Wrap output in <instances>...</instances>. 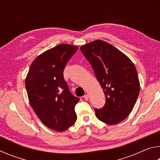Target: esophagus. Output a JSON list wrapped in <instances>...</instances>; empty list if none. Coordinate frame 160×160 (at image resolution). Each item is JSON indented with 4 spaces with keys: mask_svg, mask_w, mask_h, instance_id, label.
Masks as SVG:
<instances>
[{
    "mask_svg": "<svg viewBox=\"0 0 160 160\" xmlns=\"http://www.w3.org/2000/svg\"><path fill=\"white\" fill-rule=\"evenodd\" d=\"M84 98H85V99L88 101V100H89V98H90V96H89L88 94H85V95L84 96Z\"/></svg>",
    "mask_w": 160,
    "mask_h": 160,
    "instance_id": "34e87169",
    "label": "esophagus"
}]
</instances>
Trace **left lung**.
<instances>
[{
	"label": "left lung",
	"mask_w": 160,
	"mask_h": 160,
	"mask_svg": "<svg viewBox=\"0 0 160 160\" xmlns=\"http://www.w3.org/2000/svg\"><path fill=\"white\" fill-rule=\"evenodd\" d=\"M80 50L92 67L106 98L102 109H94L97 118L109 125L121 122L132 112L140 92L133 63L118 48L102 40L82 45Z\"/></svg>",
	"instance_id": "8db88e82"
}]
</instances>
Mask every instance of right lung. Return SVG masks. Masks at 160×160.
<instances>
[{
	"mask_svg": "<svg viewBox=\"0 0 160 160\" xmlns=\"http://www.w3.org/2000/svg\"><path fill=\"white\" fill-rule=\"evenodd\" d=\"M78 47L59 44L40 54L29 67L25 79L29 102L46 126L63 132L77 120L75 106L80 101L70 92L63 69Z\"/></svg>",
	"mask_w": 160,
	"mask_h": 160,
	"instance_id": "add662e5",
	"label": "right lung"
}]
</instances>
